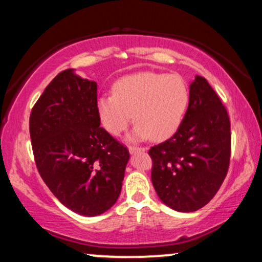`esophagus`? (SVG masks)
<instances>
[{"label": "esophagus", "instance_id": "obj_1", "mask_svg": "<svg viewBox=\"0 0 262 262\" xmlns=\"http://www.w3.org/2000/svg\"><path fill=\"white\" fill-rule=\"evenodd\" d=\"M129 153H137V152H145L146 148L145 147H134V146H129Z\"/></svg>", "mask_w": 262, "mask_h": 262}]
</instances>
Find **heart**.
Listing matches in <instances>:
<instances>
[{"instance_id":"b5f03b06","label":"heart","mask_w":262,"mask_h":262,"mask_svg":"<svg viewBox=\"0 0 262 262\" xmlns=\"http://www.w3.org/2000/svg\"><path fill=\"white\" fill-rule=\"evenodd\" d=\"M189 89L180 75L142 72L115 82L113 96H100L97 110L104 128L120 135L132 122L135 125L128 140L155 141L175 133L186 116Z\"/></svg>"}]
</instances>
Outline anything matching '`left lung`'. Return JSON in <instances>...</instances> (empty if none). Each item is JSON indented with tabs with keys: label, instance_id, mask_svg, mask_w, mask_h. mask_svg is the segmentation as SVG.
<instances>
[{
	"label": "left lung",
	"instance_id": "left-lung-1",
	"mask_svg": "<svg viewBox=\"0 0 262 262\" xmlns=\"http://www.w3.org/2000/svg\"><path fill=\"white\" fill-rule=\"evenodd\" d=\"M231 132L228 111L207 80L195 76L182 123L148 151L153 187L166 206L194 212L208 204L228 173Z\"/></svg>",
	"mask_w": 262,
	"mask_h": 262
}]
</instances>
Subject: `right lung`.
<instances>
[{
    "label": "right lung",
    "instance_id": "obj_1",
    "mask_svg": "<svg viewBox=\"0 0 262 262\" xmlns=\"http://www.w3.org/2000/svg\"><path fill=\"white\" fill-rule=\"evenodd\" d=\"M30 135L38 171L61 204L85 217L114 206L129 152L100 127L95 81L74 69L56 75L31 111Z\"/></svg>",
    "mask_w": 262,
    "mask_h": 262
}]
</instances>
